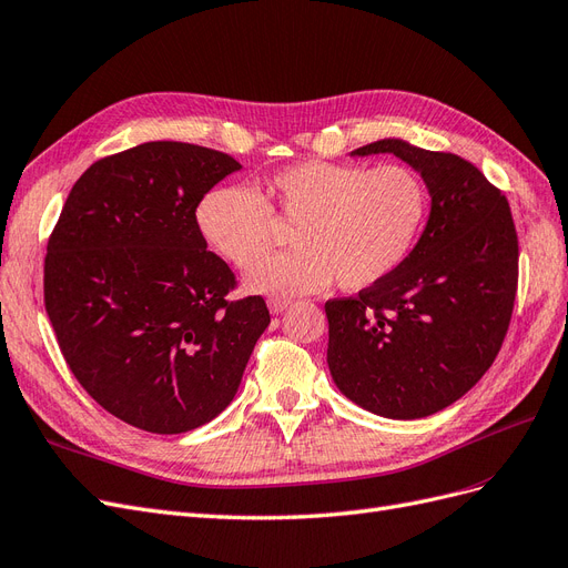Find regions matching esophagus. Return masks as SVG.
<instances>
[{
    "label": "esophagus",
    "instance_id": "esophagus-1",
    "mask_svg": "<svg viewBox=\"0 0 568 568\" xmlns=\"http://www.w3.org/2000/svg\"><path fill=\"white\" fill-rule=\"evenodd\" d=\"M288 298H280V296H272L270 301H267V307H270V313L272 315H280V313H284L286 307H288Z\"/></svg>",
    "mask_w": 568,
    "mask_h": 568
}]
</instances>
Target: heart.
I'll return each instance as SVG.
<instances>
[{
	"instance_id": "1",
	"label": "heart",
	"mask_w": 568,
	"mask_h": 568,
	"mask_svg": "<svg viewBox=\"0 0 568 568\" xmlns=\"http://www.w3.org/2000/svg\"><path fill=\"white\" fill-rule=\"evenodd\" d=\"M428 186L407 165L303 161L274 173L261 192L217 186L203 196L196 222L205 242L236 267H251L272 248L277 222L296 225V251L272 255L248 272L265 294H305L336 280L363 291L398 270L428 215Z\"/></svg>"
}]
</instances>
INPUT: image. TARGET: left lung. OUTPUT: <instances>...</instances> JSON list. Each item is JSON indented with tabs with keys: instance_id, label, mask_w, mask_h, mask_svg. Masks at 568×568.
I'll use <instances>...</instances> for the list:
<instances>
[{
	"instance_id": "left-lung-1",
	"label": "left lung",
	"mask_w": 568,
	"mask_h": 568,
	"mask_svg": "<svg viewBox=\"0 0 568 568\" xmlns=\"http://www.w3.org/2000/svg\"><path fill=\"white\" fill-rule=\"evenodd\" d=\"M422 173L432 213L407 261L379 284L324 303L338 390L374 415L419 419L453 405L488 372L509 329L519 239L505 194L448 151L382 140Z\"/></svg>"
}]
</instances>
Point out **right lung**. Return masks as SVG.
<instances>
[{
    "mask_svg": "<svg viewBox=\"0 0 568 568\" xmlns=\"http://www.w3.org/2000/svg\"><path fill=\"white\" fill-rule=\"evenodd\" d=\"M239 165L215 149L146 142L92 163L44 257V307L92 398L149 434H184L236 395L267 329L263 296L230 301L234 272L196 209Z\"/></svg>",
    "mask_w": 568,
    "mask_h": 568,
    "instance_id": "right-lung-1",
    "label": "right lung"
}]
</instances>
